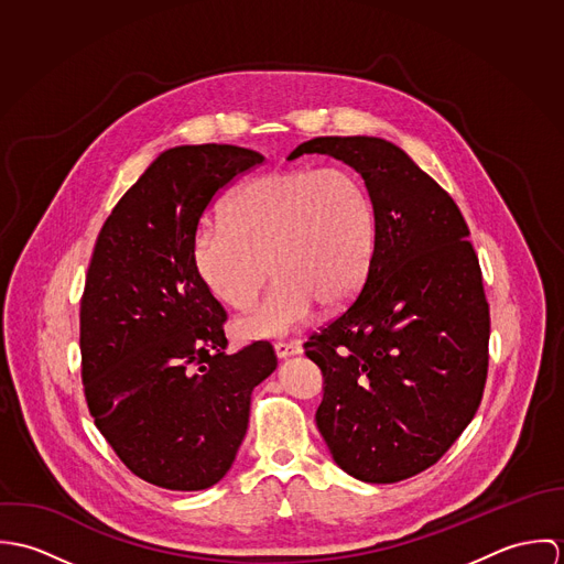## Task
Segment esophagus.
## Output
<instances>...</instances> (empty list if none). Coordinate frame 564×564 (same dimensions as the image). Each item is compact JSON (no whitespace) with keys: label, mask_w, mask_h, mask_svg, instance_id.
Wrapping results in <instances>:
<instances>
[{"label":"esophagus","mask_w":564,"mask_h":564,"mask_svg":"<svg viewBox=\"0 0 564 564\" xmlns=\"http://www.w3.org/2000/svg\"><path fill=\"white\" fill-rule=\"evenodd\" d=\"M273 349H275V356H278V358H289V356H297V354L304 351L300 343H286V340H278V343L273 345Z\"/></svg>","instance_id":"obj_1"}]
</instances>
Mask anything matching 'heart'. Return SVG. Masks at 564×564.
<instances>
[{
  "instance_id": "heart-1",
  "label": "heart",
  "mask_w": 564,
  "mask_h": 564,
  "mask_svg": "<svg viewBox=\"0 0 564 564\" xmlns=\"http://www.w3.org/2000/svg\"><path fill=\"white\" fill-rule=\"evenodd\" d=\"M378 241V215L349 166H293L242 184L228 217H208L195 235V264L224 304L249 308L278 273L264 302L245 315L249 336H282L317 302L338 306L365 282ZM272 264L269 265L268 262Z\"/></svg>"
}]
</instances>
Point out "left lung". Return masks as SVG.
<instances>
[{
  "label": "left lung",
  "instance_id": "1",
  "mask_svg": "<svg viewBox=\"0 0 564 564\" xmlns=\"http://www.w3.org/2000/svg\"><path fill=\"white\" fill-rule=\"evenodd\" d=\"M354 166L378 241L358 297L308 338L323 373L317 427L336 465L371 484L412 478L454 445L482 402L490 315L467 221L398 145L319 137L291 156Z\"/></svg>",
  "mask_w": 564,
  "mask_h": 564
}]
</instances>
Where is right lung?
Returning <instances> with one entry per match:
<instances>
[{"label": "right lung", "instance_id": "add662e5", "mask_svg": "<svg viewBox=\"0 0 564 564\" xmlns=\"http://www.w3.org/2000/svg\"><path fill=\"white\" fill-rule=\"evenodd\" d=\"M264 156L237 145L162 152L95 242L80 302L84 398L97 430L141 480L169 490L219 482L241 447L251 391L273 347L226 354L224 306L195 264L213 199Z\"/></svg>", "mask_w": 564, "mask_h": 564}]
</instances>
